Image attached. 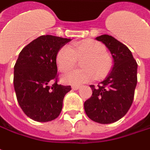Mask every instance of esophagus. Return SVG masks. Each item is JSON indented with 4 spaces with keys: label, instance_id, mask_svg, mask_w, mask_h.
<instances>
[{
    "label": "esophagus",
    "instance_id": "1",
    "mask_svg": "<svg viewBox=\"0 0 150 150\" xmlns=\"http://www.w3.org/2000/svg\"><path fill=\"white\" fill-rule=\"evenodd\" d=\"M71 88H72V90L75 91V90H78V89L80 88V86H79V85H73V86H71Z\"/></svg>",
    "mask_w": 150,
    "mask_h": 150
}]
</instances>
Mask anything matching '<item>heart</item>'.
I'll use <instances>...</instances> for the list:
<instances>
[{
  "mask_svg": "<svg viewBox=\"0 0 150 150\" xmlns=\"http://www.w3.org/2000/svg\"><path fill=\"white\" fill-rule=\"evenodd\" d=\"M81 62L83 69L75 70L63 77V81L68 84H81L96 79L101 81L108 76L113 67V60L106 47L100 42L84 39L72 43V47L64 46L56 55V63L62 73L69 72Z\"/></svg>",
  "mask_w": 150,
  "mask_h": 150,
  "instance_id": "b5f03b06",
  "label": "heart"
}]
</instances>
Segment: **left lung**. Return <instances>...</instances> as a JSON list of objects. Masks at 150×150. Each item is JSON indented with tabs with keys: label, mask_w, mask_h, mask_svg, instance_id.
I'll use <instances>...</instances> for the list:
<instances>
[{
	"label": "left lung",
	"mask_w": 150,
	"mask_h": 150,
	"mask_svg": "<svg viewBox=\"0 0 150 150\" xmlns=\"http://www.w3.org/2000/svg\"><path fill=\"white\" fill-rule=\"evenodd\" d=\"M110 50L114 60L112 70L96 87L90 86L92 96L85 101L88 117L101 124L112 123L125 116L131 107L137 85L138 64L126 45L107 34L97 37Z\"/></svg>",
	"instance_id": "1"
}]
</instances>
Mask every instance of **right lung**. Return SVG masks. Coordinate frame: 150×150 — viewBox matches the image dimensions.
<instances>
[{
    "label": "right lung",
    "instance_id": "add662e5",
    "mask_svg": "<svg viewBox=\"0 0 150 150\" xmlns=\"http://www.w3.org/2000/svg\"><path fill=\"white\" fill-rule=\"evenodd\" d=\"M70 41L42 35L25 46L14 65L13 84L23 112L33 120L45 122L59 117L70 86L58 84L56 55Z\"/></svg>",
    "mask_w": 150,
    "mask_h": 150
}]
</instances>
